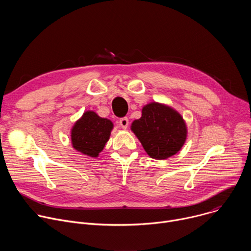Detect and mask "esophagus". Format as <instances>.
Wrapping results in <instances>:
<instances>
[{
    "label": "esophagus",
    "instance_id": "1",
    "mask_svg": "<svg viewBox=\"0 0 251 251\" xmlns=\"http://www.w3.org/2000/svg\"><path fill=\"white\" fill-rule=\"evenodd\" d=\"M119 125L123 128V129H127L128 125H129V120L127 117H123L119 120Z\"/></svg>",
    "mask_w": 251,
    "mask_h": 251
}]
</instances>
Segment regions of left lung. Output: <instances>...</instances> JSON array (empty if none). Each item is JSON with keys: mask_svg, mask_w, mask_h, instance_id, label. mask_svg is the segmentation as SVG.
Masks as SVG:
<instances>
[{"mask_svg": "<svg viewBox=\"0 0 251 251\" xmlns=\"http://www.w3.org/2000/svg\"><path fill=\"white\" fill-rule=\"evenodd\" d=\"M131 131L153 159L165 160L182 149L188 136L183 116L173 107L150 102L142 108V116L131 124Z\"/></svg>", "mask_w": 251, "mask_h": 251, "instance_id": "obj_1", "label": "left lung"}]
</instances>
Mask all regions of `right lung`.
I'll return each instance as SVG.
<instances>
[{"mask_svg":"<svg viewBox=\"0 0 251 251\" xmlns=\"http://www.w3.org/2000/svg\"><path fill=\"white\" fill-rule=\"evenodd\" d=\"M114 125L92 110L85 111L70 131L73 148L91 158H97L108 142Z\"/></svg>","mask_w":251,"mask_h":251,"instance_id":"right-lung-1","label":"right lung"}]
</instances>
